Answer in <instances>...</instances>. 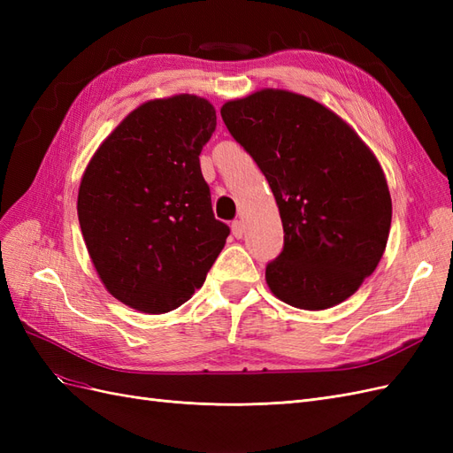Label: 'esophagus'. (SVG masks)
<instances>
[{"label": "esophagus", "mask_w": 453, "mask_h": 453, "mask_svg": "<svg viewBox=\"0 0 453 453\" xmlns=\"http://www.w3.org/2000/svg\"><path fill=\"white\" fill-rule=\"evenodd\" d=\"M232 234H234L236 238H242V236L245 234V225H243V221H238V219H236V221L232 223Z\"/></svg>", "instance_id": "1"}]
</instances>
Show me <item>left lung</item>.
<instances>
[{
  "label": "left lung",
  "mask_w": 453,
  "mask_h": 453,
  "mask_svg": "<svg viewBox=\"0 0 453 453\" xmlns=\"http://www.w3.org/2000/svg\"><path fill=\"white\" fill-rule=\"evenodd\" d=\"M228 132L257 162L283 225L266 266L273 296L300 310L344 303L386 251L391 195L372 150L308 96L263 88L221 107Z\"/></svg>",
  "instance_id": "left-lung-1"
}]
</instances>
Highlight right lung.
<instances>
[{
	"instance_id": "1",
	"label": "right lung",
	"mask_w": 453,
	"mask_h": 453,
	"mask_svg": "<svg viewBox=\"0 0 453 453\" xmlns=\"http://www.w3.org/2000/svg\"><path fill=\"white\" fill-rule=\"evenodd\" d=\"M215 107L175 94L135 107L90 158L77 215L105 289L142 313L185 304L226 243L200 170Z\"/></svg>"
}]
</instances>
